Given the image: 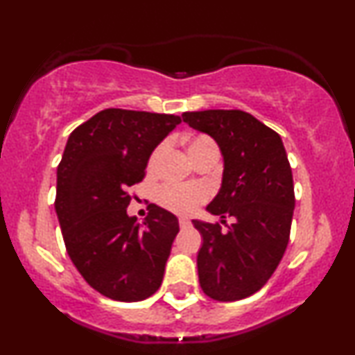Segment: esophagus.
<instances>
[{"label": "esophagus", "instance_id": "34e87169", "mask_svg": "<svg viewBox=\"0 0 355 355\" xmlns=\"http://www.w3.org/2000/svg\"><path fill=\"white\" fill-rule=\"evenodd\" d=\"M178 223H180L182 229H185V227L190 225V220L187 218V217H180V218H178Z\"/></svg>", "mask_w": 355, "mask_h": 355}]
</instances>
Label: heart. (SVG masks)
I'll return each mask as SVG.
<instances>
[{
    "label": "heart",
    "mask_w": 355,
    "mask_h": 355,
    "mask_svg": "<svg viewBox=\"0 0 355 355\" xmlns=\"http://www.w3.org/2000/svg\"><path fill=\"white\" fill-rule=\"evenodd\" d=\"M207 148H215L214 140L205 135H197L190 138L189 141V152L190 157L193 158L195 155L202 153ZM164 150V145L158 146L157 150L150 157V168L157 164L158 155ZM155 198L165 209L175 211V214H190L209 198V189L200 183H191V185H173V183H165V185L158 187Z\"/></svg>",
    "instance_id": "1"
}]
</instances>
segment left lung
Here are the masks:
<instances>
[{
	"label": "left lung",
	"mask_w": 355,
	"mask_h": 355,
	"mask_svg": "<svg viewBox=\"0 0 355 355\" xmlns=\"http://www.w3.org/2000/svg\"><path fill=\"white\" fill-rule=\"evenodd\" d=\"M183 121L217 141L223 155L222 187L207 210L234 223L193 220L203 243L197 257L202 291L218 302L255 294L282 260L295 195L282 138L242 110L185 112Z\"/></svg>",
	"instance_id": "8db88e82"
}]
</instances>
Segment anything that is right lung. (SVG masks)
<instances>
[{"label": "right lung", "mask_w": 355, "mask_h": 355, "mask_svg": "<svg viewBox=\"0 0 355 355\" xmlns=\"http://www.w3.org/2000/svg\"><path fill=\"white\" fill-rule=\"evenodd\" d=\"M180 116L101 110L71 132L56 173L55 210L71 262L108 299L138 302L160 288L178 218L150 203L128 217L130 187L145 178L150 155Z\"/></svg>", "instance_id": "obj_1"}]
</instances>
